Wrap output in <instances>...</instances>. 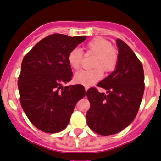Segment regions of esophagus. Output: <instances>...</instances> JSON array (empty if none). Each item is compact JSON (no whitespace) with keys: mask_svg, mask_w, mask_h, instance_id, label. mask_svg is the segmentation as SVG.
Here are the masks:
<instances>
[{"mask_svg":"<svg viewBox=\"0 0 161 161\" xmlns=\"http://www.w3.org/2000/svg\"><path fill=\"white\" fill-rule=\"evenodd\" d=\"M87 89H88V86H85V91H86H86H87Z\"/></svg>","mask_w":161,"mask_h":161,"instance_id":"34e87169","label":"esophagus"}]
</instances>
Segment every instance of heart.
<instances>
[{"mask_svg":"<svg viewBox=\"0 0 161 161\" xmlns=\"http://www.w3.org/2000/svg\"><path fill=\"white\" fill-rule=\"evenodd\" d=\"M86 55H94L92 59L93 69H82L75 74V81L84 86H91L100 80L103 71L112 72L116 68L118 61V53L111 42L103 37H96L85 46ZM82 61V53L79 48H74L67 56V61L71 69H79Z\"/></svg>","mask_w":161,"mask_h":161,"instance_id":"obj_1","label":"heart"}]
</instances>
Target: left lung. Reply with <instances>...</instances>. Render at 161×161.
I'll return each instance as SVG.
<instances>
[{"label": "left lung", "instance_id": "1", "mask_svg": "<svg viewBox=\"0 0 161 161\" xmlns=\"http://www.w3.org/2000/svg\"><path fill=\"white\" fill-rule=\"evenodd\" d=\"M118 61L111 75L97 84L107 91L100 93L96 87L86 91L90 108L86 123L90 129L103 136L114 135L134 121L144 92V73L141 61L129 46L117 40Z\"/></svg>", "mask_w": 161, "mask_h": 161}]
</instances>
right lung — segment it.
<instances>
[{
  "instance_id": "right-lung-1",
  "label": "right lung",
  "mask_w": 161,
  "mask_h": 161,
  "mask_svg": "<svg viewBox=\"0 0 161 161\" xmlns=\"http://www.w3.org/2000/svg\"><path fill=\"white\" fill-rule=\"evenodd\" d=\"M86 38L49 35L23 57L18 80L20 104L31 122L43 132L65 129L77 102L85 96L82 85L63 87L62 83L72 79L68 53Z\"/></svg>"
}]
</instances>
